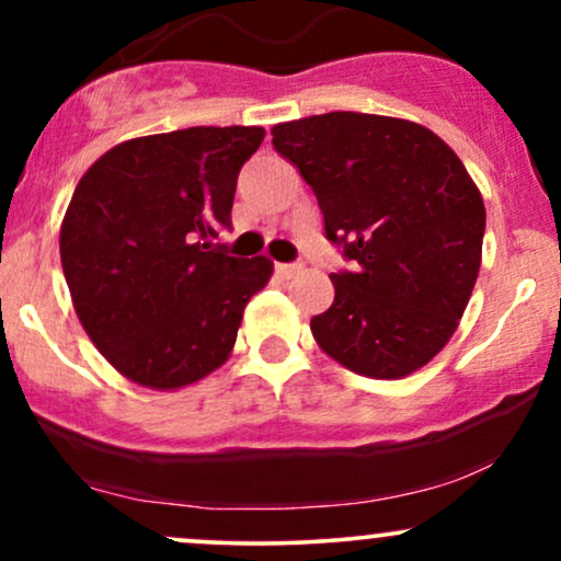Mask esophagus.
Wrapping results in <instances>:
<instances>
[{"label":"esophagus","mask_w":561,"mask_h":561,"mask_svg":"<svg viewBox=\"0 0 561 561\" xmlns=\"http://www.w3.org/2000/svg\"><path fill=\"white\" fill-rule=\"evenodd\" d=\"M302 272V263H279L276 266V274L282 276V279H293V276H298Z\"/></svg>","instance_id":"1"}]
</instances>
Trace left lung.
Here are the masks:
<instances>
[{
    "instance_id": "8db88e82",
    "label": "left lung",
    "mask_w": 561,
    "mask_h": 561,
    "mask_svg": "<svg viewBox=\"0 0 561 561\" xmlns=\"http://www.w3.org/2000/svg\"><path fill=\"white\" fill-rule=\"evenodd\" d=\"M351 272L311 319L327 356L371 379H401L446 347L478 282L485 205L459 156L414 121L324 113L276 124Z\"/></svg>"
}]
</instances>
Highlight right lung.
Returning a JSON list of instances; mask_svg holds the SVG:
<instances>
[{
    "mask_svg": "<svg viewBox=\"0 0 561 561\" xmlns=\"http://www.w3.org/2000/svg\"><path fill=\"white\" fill-rule=\"evenodd\" d=\"M261 126H192L128 139L81 176L60 227L76 317L126 379L195 385L229 358L268 259L216 244Z\"/></svg>",
    "mask_w": 561,
    "mask_h": 561,
    "instance_id": "1",
    "label": "right lung"
}]
</instances>
